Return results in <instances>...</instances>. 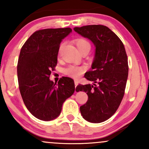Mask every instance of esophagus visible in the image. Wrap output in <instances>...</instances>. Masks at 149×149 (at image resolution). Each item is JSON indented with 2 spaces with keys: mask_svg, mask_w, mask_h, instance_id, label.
I'll return each instance as SVG.
<instances>
[{
  "mask_svg": "<svg viewBox=\"0 0 149 149\" xmlns=\"http://www.w3.org/2000/svg\"><path fill=\"white\" fill-rule=\"evenodd\" d=\"M74 83H75V86H77V85H78V80H74Z\"/></svg>",
  "mask_w": 149,
  "mask_h": 149,
  "instance_id": "34e87169",
  "label": "esophagus"
}]
</instances>
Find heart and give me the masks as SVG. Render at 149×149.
<instances>
[{
  "instance_id": "b5f03b06",
  "label": "heart",
  "mask_w": 149,
  "mask_h": 149,
  "mask_svg": "<svg viewBox=\"0 0 149 149\" xmlns=\"http://www.w3.org/2000/svg\"><path fill=\"white\" fill-rule=\"evenodd\" d=\"M76 45L79 49L80 52H81L83 49H90L91 45H90V42L87 40L85 38H78L76 39L75 41ZM85 71V68L84 66H68V67L65 68L64 69V74L67 75L70 77H73V78H78L80 76H81L84 71Z\"/></svg>"
}]
</instances>
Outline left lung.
<instances>
[{"mask_svg": "<svg viewBox=\"0 0 149 149\" xmlns=\"http://www.w3.org/2000/svg\"><path fill=\"white\" fill-rule=\"evenodd\" d=\"M74 31L95 46L92 69L85 78L93 85H80L88 102L80 107L83 118L93 123L104 122L115 113L123 98L128 76V61L124 45L110 29L103 25L75 27Z\"/></svg>", "mask_w": 149, "mask_h": 149, "instance_id": "left-lung-1", "label": "left lung"}]
</instances>
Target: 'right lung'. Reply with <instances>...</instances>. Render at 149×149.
I'll return each instance as SVG.
<instances>
[{"label":"right lung","instance_id":"1","mask_svg":"<svg viewBox=\"0 0 149 149\" xmlns=\"http://www.w3.org/2000/svg\"><path fill=\"white\" fill-rule=\"evenodd\" d=\"M71 31L70 28L36 31L20 51L17 64L20 93L27 109L41 120L57 118L63 103L74 92L72 78L62 77L57 84L49 80L51 71L57 66L61 40Z\"/></svg>","mask_w":149,"mask_h":149}]
</instances>
